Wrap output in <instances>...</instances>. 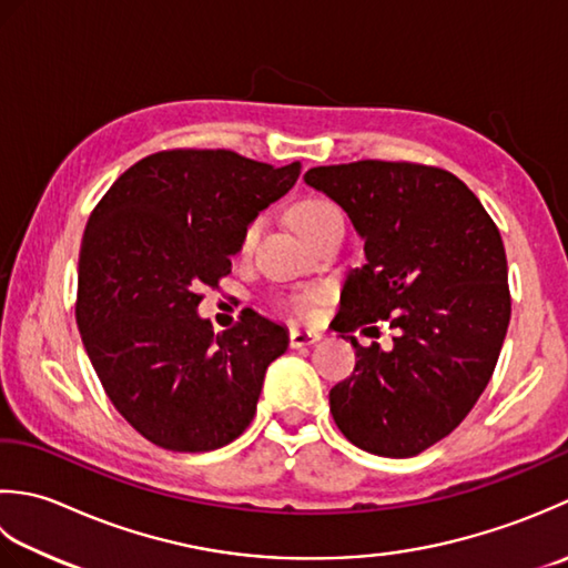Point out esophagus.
I'll return each mask as SVG.
<instances>
[{
  "label": "esophagus",
  "mask_w": 568,
  "mask_h": 568,
  "mask_svg": "<svg viewBox=\"0 0 568 568\" xmlns=\"http://www.w3.org/2000/svg\"><path fill=\"white\" fill-rule=\"evenodd\" d=\"M316 341H321V333L311 328H292V333H288V345L292 348H306V345H314Z\"/></svg>",
  "instance_id": "1"
}]
</instances>
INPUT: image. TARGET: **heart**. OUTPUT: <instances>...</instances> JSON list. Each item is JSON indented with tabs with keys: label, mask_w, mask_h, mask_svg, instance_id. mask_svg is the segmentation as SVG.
Wrapping results in <instances>:
<instances>
[{
	"label": "heart",
	"mask_w": 568,
	"mask_h": 568,
	"mask_svg": "<svg viewBox=\"0 0 568 568\" xmlns=\"http://www.w3.org/2000/svg\"><path fill=\"white\" fill-rule=\"evenodd\" d=\"M292 217H294V225H296V230H298L301 235H306V233H311V230H316V227L326 225V223H333V220H343L338 205H335L328 199H321V195H308V199L298 201L294 205ZM260 233H262V220L260 217L252 220V223L245 230H242V237H240V252L242 254H250L252 252L254 242H257ZM314 298H316L314 292L298 294L292 301V311H294V314H298V316L308 314V306H311V301H314Z\"/></svg>",
	"instance_id": "b5f03b06"
}]
</instances>
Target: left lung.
Masks as SVG:
<instances>
[{
	"label": "left lung",
	"instance_id": "8db88e82",
	"mask_svg": "<svg viewBox=\"0 0 568 568\" xmlns=\"http://www.w3.org/2000/svg\"><path fill=\"white\" fill-rule=\"evenodd\" d=\"M304 181L365 240L333 321L357 357L328 395L333 419L367 454H422L466 419L493 377L510 323L500 230L466 183L436 166L367 159L308 169ZM375 320L396 331L389 352L349 335Z\"/></svg>",
	"mask_w": 568,
	"mask_h": 568
}]
</instances>
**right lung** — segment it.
I'll return each instance as SVG.
<instances>
[{"label": "right lung", "mask_w": 568, "mask_h": 568, "mask_svg": "<svg viewBox=\"0 0 568 568\" xmlns=\"http://www.w3.org/2000/svg\"><path fill=\"white\" fill-rule=\"evenodd\" d=\"M298 173V161L274 169L227 149H171L126 169L92 211L80 338L114 409L152 444L201 454L250 426L288 333L254 311L215 333L199 316L201 288L230 274L242 230Z\"/></svg>", "instance_id": "add662e5"}]
</instances>
